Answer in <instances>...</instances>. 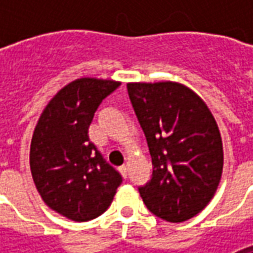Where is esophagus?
I'll list each match as a JSON object with an SVG mask.
<instances>
[{"label":"esophagus","instance_id":"obj_1","mask_svg":"<svg viewBox=\"0 0 253 253\" xmlns=\"http://www.w3.org/2000/svg\"><path fill=\"white\" fill-rule=\"evenodd\" d=\"M128 167H130V164H128V163H126V164H123L121 167L122 175L125 176V177H127V175H128Z\"/></svg>","mask_w":253,"mask_h":253}]
</instances>
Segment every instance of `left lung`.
Instances as JSON below:
<instances>
[{
  "instance_id": "8db88e82",
  "label": "left lung",
  "mask_w": 253,
  "mask_h": 253,
  "mask_svg": "<svg viewBox=\"0 0 253 253\" xmlns=\"http://www.w3.org/2000/svg\"><path fill=\"white\" fill-rule=\"evenodd\" d=\"M128 96L146 135L153 176L139 194L149 211L184 222L215 194L223 168L221 132L211 111L186 85L128 83Z\"/></svg>"
}]
</instances>
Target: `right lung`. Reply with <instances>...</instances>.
<instances>
[{
	"label": "right lung",
	"mask_w": 253,
	"mask_h": 253,
	"mask_svg": "<svg viewBox=\"0 0 253 253\" xmlns=\"http://www.w3.org/2000/svg\"><path fill=\"white\" fill-rule=\"evenodd\" d=\"M119 85L90 77L69 83L48 101L32 134L30 167L36 190L51 210L74 222L101 215L122 183L88 137L97 107Z\"/></svg>",
	"instance_id": "add662e5"
}]
</instances>
